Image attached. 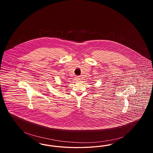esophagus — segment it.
Masks as SVG:
<instances>
[{
    "label": "esophagus",
    "mask_w": 153,
    "mask_h": 153,
    "mask_svg": "<svg viewBox=\"0 0 153 153\" xmlns=\"http://www.w3.org/2000/svg\"><path fill=\"white\" fill-rule=\"evenodd\" d=\"M76 79H77V80H80V78L79 77V76H78V77H76Z\"/></svg>",
    "instance_id": "34e87169"
}]
</instances>
